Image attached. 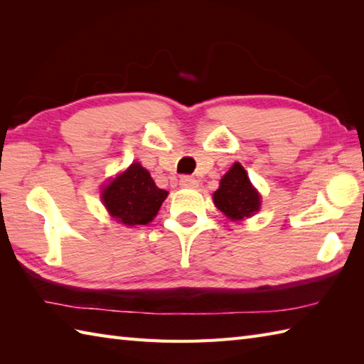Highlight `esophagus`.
<instances>
[{
	"label": "esophagus",
	"instance_id": "1",
	"mask_svg": "<svg viewBox=\"0 0 364 364\" xmlns=\"http://www.w3.org/2000/svg\"><path fill=\"white\" fill-rule=\"evenodd\" d=\"M180 186L181 188H196L197 186V180L194 176L184 175L180 178Z\"/></svg>",
	"mask_w": 364,
	"mask_h": 364
}]
</instances>
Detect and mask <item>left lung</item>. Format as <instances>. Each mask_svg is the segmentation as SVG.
I'll return each instance as SVG.
<instances>
[{"label":"left lung","mask_w":364,"mask_h":364,"mask_svg":"<svg viewBox=\"0 0 364 364\" xmlns=\"http://www.w3.org/2000/svg\"><path fill=\"white\" fill-rule=\"evenodd\" d=\"M213 198L214 205L231 220L250 218L259 210V194L252 186L249 176L239 162L223 175Z\"/></svg>","instance_id":"left-lung-1"}]
</instances>
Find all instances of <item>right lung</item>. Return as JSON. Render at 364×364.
I'll return each mask as SVG.
<instances>
[{
    "instance_id": "1",
    "label": "right lung",
    "mask_w": 364,
    "mask_h": 364,
    "mask_svg": "<svg viewBox=\"0 0 364 364\" xmlns=\"http://www.w3.org/2000/svg\"><path fill=\"white\" fill-rule=\"evenodd\" d=\"M167 197V191L154 184L150 173L141 164L112 180L103 191V203L114 219L125 225H146L158 214Z\"/></svg>"
}]
</instances>
